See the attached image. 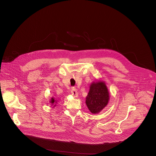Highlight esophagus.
Here are the masks:
<instances>
[{
	"label": "esophagus",
	"mask_w": 156,
	"mask_h": 156,
	"mask_svg": "<svg viewBox=\"0 0 156 156\" xmlns=\"http://www.w3.org/2000/svg\"><path fill=\"white\" fill-rule=\"evenodd\" d=\"M71 94L74 97H77L78 96V93L75 87H72L71 89Z\"/></svg>",
	"instance_id": "esophagus-1"
}]
</instances>
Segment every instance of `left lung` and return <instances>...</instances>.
I'll list each match as a JSON object with an SVG mask.
<instances>
[{
    "instance_id": "8db88e82",
    "label": "left lung",
    "mask_w": 156,
    "mask_h": 156,
    "mask_svg": "<svg viewBox=\"0 0 156 156\" xmlns=\"http://www.w3.org/2000/svg\"><path fill=\"white\" fill-rule=\"evenodd\" d=\"M109 94L104 82L99 81L91 84L86 97V104L93 114H97L107 105Z\"/></svg>"
}]
</instances>
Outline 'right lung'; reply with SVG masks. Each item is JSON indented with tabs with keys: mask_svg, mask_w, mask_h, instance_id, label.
<instances>
[{
	"mask_svg": "<svg viewBox=\"0 0 156 156\" xmlns=\"http://www.w3.org/2000/svg\"><path fill=\"white\" fill-rule=\"evenodd\" d=\"M54 102H55V101L54 100V98H52V99H51V103L54 104ZM54 106H55V105H54Z\"/></svg>",
	"mask_w": 156,
	"mask_h": 156,
	"instance_id": "right-lung-1",
	"label": "right lung"
}]
</instances>
